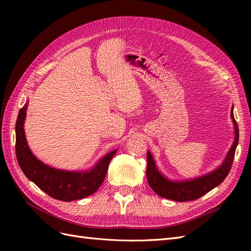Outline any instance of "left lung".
<instances>
[{"instance_id":"8db88e82","label":"left lung","mask_w":251,"mask_h":251,"mask_svg":"<svg viewBox=\"0 0 251 251\" xmlns=\"http://www.w3.org/2000/svg\"><path fill=\"white\" fill-rule=\"evenodd\" d=\"M230 116L234 127V139L231 148L225 156L223 162L216 170L208 174L189 180H171L158 170L153 155L148 151L147 178L151 188L162 198L185 202L198 199L221 184L231 169L235 149L239 142V127L233 116V105L230 111Z\"/></svg>"}]
</instances>
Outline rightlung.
Here are the masks:
<instances>
[{
    "instance_id": "1",
    "label": "right lung",
    "mask_w": 251,
    "mask_h": 251,
    "mask_svg": "<svg viewBox=\"0 0 251 251\" xmlns=\"http://www.w3.org/2000/svg\"><path fill=\"white\" fill-rule=\"evenodd\" d=\"M28 101L20 110L16 124V151L20 168L25 176L43 192L60 201L70 202L94 194L107 175L110 161L117 150L101 157L88 171H64L52 168L37 159L29 149L24 130Z\"/></svg>"
}]
</instances>
